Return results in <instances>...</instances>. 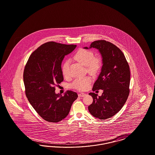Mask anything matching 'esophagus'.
Instances as JSON below:
<instances>
[{
    "label": "esophagus",
    "mask_w": 155,
    "mask_h": 155,
    "mask_svg": "<svg viewBox=\"0 0 155 155\" xmlns=\"http://www.w3.org/2000/svg\"><path fill=\"white\" fill-rule=\"evenodd\" d=\"M85 95H86V94H84V93H80V94H78V96H80V97H83V96H85Z\"/></svg>",
    "instance_id": "1"
}]
</instances>
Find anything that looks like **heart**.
I'll use <instances>...</instances> for the list:
<instances>
[{"mask_svg": "<svg viewBox=\"0 0 155 155\" xmlns=\"http://www.w3.org/2000/svg\"><path fill=\"white\" fill-rule=\"evenodd\" d=\"M74 58L84 66L89 74L95 75L98 73L102 66V60L100 58L94 56V53L91 51L84 49H79L75 53ZM69 71V62L68 60L64 61L61 67V71L63 76L68 77ZM91 82L89 77L77 78L71 84L72 88L79 91H85L88 88Z\"/></svg>", "mask_w": 155, "mask_h": 155, "instance_id": "heart-1", "label": "heart"}]
</instances>
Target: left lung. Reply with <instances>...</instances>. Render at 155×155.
<instances>
[{"label": "left lung", "instance_id": "left-lung-1", "mask_svg": "<svg viewBox=\"0 0 155 155\" xmlns=\"http://www.w3.org/2000/svg\"><path fill=\"white\" fill-rule=\"evenodd\" d=\"M99 50L102 56L103 66L92 91L102 89L101 96L91 92L93 102L89 111L100 120L110 118L121 109L130 94V70L122 51L110 42L98 40L93 42L89 48ZM85 49H88L85 47Z\"/></svg>", "mask_w": 155, "mask_h": 155}]
</instances>
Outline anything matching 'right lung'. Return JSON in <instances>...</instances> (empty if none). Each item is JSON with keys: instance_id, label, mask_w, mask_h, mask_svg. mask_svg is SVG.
<instances>
[{"instance_id": "obj_1", "label": "right lung", "mask_w": 155, "mask_h": 155, "mask_svg": "<svg viewBox=\"0 0 155 155\" xmlns=\"http://www.w3.org/2000/svg\"><path fill=\"white\" fill-rule=\"evenodd\" d=\"M76 45L48 42L31 53L24 67L25 92L30 104L45 120L58 123L66 118L78 95L67 91L63 96L55 94V87L63 81L61 64Z\"/></svg>"}]
</instances>
